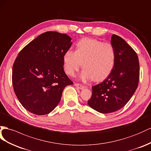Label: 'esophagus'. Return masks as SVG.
<instances>
[{
  "instance_id": "34e87169",
  "label": "esophagus",
  "mask_w": 151,
  "mask_h": 151,
  "mask_svg": "<svg viewBox=\"0 0 151 151\" xmlns=\"http://www.w3.org/2000/svg\"><path fill=\"white\" fill-rule=\"evenodd\" d=\"M75 86L77 88H80V89H83V88H86V86H83V85L80 84V83H75Z\"/></svg>"
}]
</instances>
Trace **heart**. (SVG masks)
I'll list each match as a JSON object with an SVG mask.
<instances>
[{"mask_svg":"<svg viewBox=\"0 0 151 151\" xmlns=\"http://www.w3.org/2000/svg\"><path fill=\"white\" fill-rule=\"evenodd\" d=\"M115 60L116 53L111 44L95 39L83 38L76 42L74 52L68 50L64 53L63 65L66 74L74 76L82 64V80L101 81L112 72Z\"/></svg>","mask_w":151,"mask_h":151,"instance_id":"1","label":"heart"}]
</instances>
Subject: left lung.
Here are the masks:
<instances>
[{"label": "left lung", "mask_w": 151, "mask_h": 151, "mask_svg": "<svg viewBox=\"0 0 151 151\" xmlns=\"http://www.w3.org/2000/svg\"><path fill=\"white\" fill-rule=\"evenodd\" d=\"M111 44L116 53L115 66L103 82L92 87L88 101L92 109L102 114L114 112L124 106L137 90L140 65L137 53L119 36L113 34Z\"/></svg>", "instance_id": "left-lung-1"}]
</instances>
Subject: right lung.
I'll list each match as a JSON object with an SVG mask.
<instances>
[{
  "label": "right lung",
  "mask_w": 151,
  "mask_h": 151,
  "mask_svg": "<svg viewBox=\"0 0 151 151\" xmlns=\"http://www.w3.org/2000/svg\"><path fill=\"white\" fill-rule=\"evenodd\" d=\"M71 40L65 34L46 32L18 54L13 65V86L19 101L30 112L50 113L60 102L64 88L73 84L63 68Z\"/></svg>",
  "instance_id": "obj_1"
}]
</instances>
